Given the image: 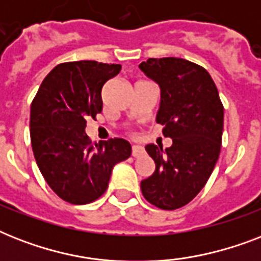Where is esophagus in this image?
<instances>
[{"label":"esophagus","mask_w":261,"mask_h":261,"mask_svg":"<svg viewBox=\"0 0 261 261\" xmlns=\"http://www.w3.org/2000/svg\"><path fill=\"white\" fill-rule=\"evenodd\" d=\"M145 153V149L142 146H138V145H133L131 147V154L134 155V157H139V155H142Z\"/></svg>","instance_id":"esophagus-1"}]
</instances>
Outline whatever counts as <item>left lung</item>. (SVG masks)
<instances>
[{"instance_id":"left-lung-1","label":"left lung","mask_w":261,"mask_h":261,"mask_svg":"<svg viewBox=\"0 0 261 261\" xmlns=\"http://www.w3.org/2000/svg\"><path fill=\"white\" fill-rule=\"evenodd\" d=\"M141 70L161 88L157 123L172 146L147 145L155 171L141 181L147 202L161 210L190 203L206 186L222 143L223 106L208 71L187 59L149 58Z\"/></svg>"}]
</instances>
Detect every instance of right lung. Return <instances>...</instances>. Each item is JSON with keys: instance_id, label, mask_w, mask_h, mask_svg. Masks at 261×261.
Instances as JSON below:
<instances>
[{"instance_id": "add662e5", "label": "right lung", "mask_w": 261, "mask_h": 261, "mask_svg": "<svg viewBox=\"0 0 261 261\" xmlns=\"http://www.w3.org/2000/svg\"><path fill=\"white\" fill-rule=\"evenodd\" d=\"M122 66L96 61L66 62L43 80L31 104V143L39 171L59 198L94 202L108 188L112 168L130 157L123 138L92 143L87 119L102 110L101 89Z\"/></svg>"}]
</instances>
